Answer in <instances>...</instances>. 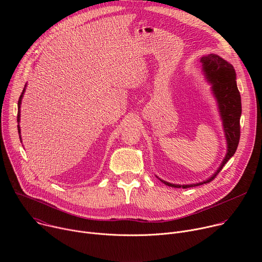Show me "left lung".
<instances>
[{
	"instance_id": "left-lung-1",
	"label": "left lung",
	"mask_w": 262,
	"mask_h": 262,
	"mask_svg": "<svg viewBox=\"0 0 262 262\" xmlns=\"http://www.w3.org/2000/svg\"><path fill=\"white\" fill-rule=\"evenodd\" d=\"M202 69L207 81L211 84V91L216 99L219 112L223 122L224 133L227 141V154L214 174L205 181L193 184H174L158 178L172 188L188 189L211 181L235 154L241 137L242 99L236 85V73L233 66L217 55L209 54L200 59Z\"/></svg>"
}]
</instances>
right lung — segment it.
Wrapping results in <instances>:
<instances>
[{
  "instance_id": "1",
  "label": "right lung",
  "mask_w": 262,
  "mask_h": 262,
  "mask_svg": "<svg viewBox=\"0 0 262 262\" xmlns=\"http://www.w3.org/2000/svg\"><path fill=\"white\" fill-rule=\"evenodd\" d=\"M26 86H27V85H25V88H24V90H23V92H21V94H20V96H19L18 102H17V106H18V112H17V123H18V125H17V129H18V134H19V139H21V138H20V127H19V120H20V103H21V99H23L24 93H25V91H26Z\"/></svg>"
}]
</instances>
